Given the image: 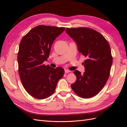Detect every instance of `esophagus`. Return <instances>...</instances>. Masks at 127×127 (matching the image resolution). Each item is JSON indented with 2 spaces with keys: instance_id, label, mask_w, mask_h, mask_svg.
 Instances as JSON below:
<instances>
[{
  "instance_id": "obj_1",
  "label": "esophagus",
  "mask_w": 127,
  "mask_h": 127,
  "mask_svg": "<svg viewBox=\"0 0 127 127\" xmlns=\"http://www.w3.org/2000/svg\"><path fill=\"white\" fill-rule=\"evenodd\" d=\"M70 72L71 71L70 70H67V69L64 70V72L66 73V74H67V73H68V72Z\"/></svg>"
}]
</instances>
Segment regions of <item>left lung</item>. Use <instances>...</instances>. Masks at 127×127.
<instances>
[{"label":"left lung","mask_w":127,"mask_h":127,"mask_svg":"<svg viewBox=\"0 0 127 127\" xmlns=\"http://www.w3.org/2000/svg\"><path fill=\"white\" fill-rule=\"evenodd\" d=\"M66 33L77 44L79 52L86 58L83 74L74 71L77 79L71 85L78 96L88 98L97 95L110 74L112 57L109 42L101 33L88 28H67Z\"/></svg>","instance_id":"left-lung-1"}]
</instances>
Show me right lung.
Instances as JSON below:
<instances>
[{"mask_svg": "<svg viewBox=\"0 0 127 127\" xmlns=\"http://www.w3.org/2000/svg\"><path fill=\"white\" fill-rule=\"evenodd\" d=\"M65 28L39 25L31 30L21 41L17 55L18 72L26 92L37 99L52 95L64 69L45 66L51 45Z\"/></svg>", "mask_w": 127, "mask_h": 127, "instance_id": "add662e5", "label": "right lung"}]
</instances>
